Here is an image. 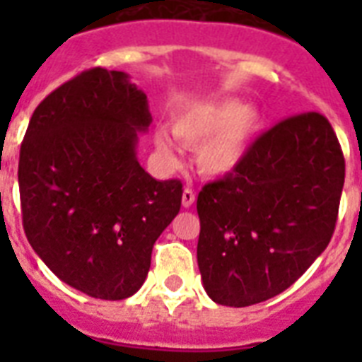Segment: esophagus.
<instances>
[{
    "instance_id": "esophagus-1",
    "label": "esophagus",
    "mask_w": 362,
    "mask_h": 362,
    "mask_svg": "<svg viewBox=\"0 0 362 362\" xmlns=\"http://www.w3.org/2000/svg\"><path fill=\"white\" fill-rule=\"evenodd\" d=\"M193 203H195V192H193L192 187H186L184 193H182V204H184L186 209H189Z\"/></svg>"
}]
</instances>
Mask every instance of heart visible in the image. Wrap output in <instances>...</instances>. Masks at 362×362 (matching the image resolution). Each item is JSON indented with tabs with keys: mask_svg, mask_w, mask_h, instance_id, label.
Listing matches in <instances>:
<instances>
[{
	"mask_svg": "<svg viewBox=\"0 0 362 362\" xmlns=\"http://www.w3.org/2000/svg\"><path fill=\"white\" fill-rule=\"evenodd\" d=\"M261 127V115L238 99L201 105L173 122V135L186 146H198L197 161L204 175L223 176L237 169ZM156 146L169 161L175 148L167 135H156Z\"/></svg>",
	"mask_w": 362,
	"mask_h": 362,
	"instance_id": "b5f03b06",
	"label": "heart"
}]
</instances>
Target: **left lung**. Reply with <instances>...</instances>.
Here are the masks:
<instances>
[{
	"label": "left lung",
	"mask_w": 362,
	"mask_h": 362,
	"mask_svg": "<svg viewBox=\"0 0 362 362\" xmlns=\"http://www.w3.org/2000/svg\"><path fill=\"white\" fill-rule=\"evenodd\" d=\"M344 176L332 125L304 112L264 131L237 169L204 184L197 263L209 297L242 308L293 286L331 242Z\"/></svg>",
	"instance_id": "8db88e82"
}]
</instances>
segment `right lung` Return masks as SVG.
Here are the masks:
<instances>
[{
	"label": "right lung",
	"instance_id": "right-lung-1",
	"mask_svg": "<svg viewBox=\"0 0 362 362\" xmlns=\"http://www.w3.org/2000/svg\"><path fill=\"white\" fill-rule=\"evenodd\" d=\"M152 122L146 93L122 71H82L42 99L20 146L28 242L67 286L122 300L141 289L152 247L180 212L182 182L136 161Z\"/></svg>",
	"mask_w": 362,
	"mask_h": 362
}]
</instances>
